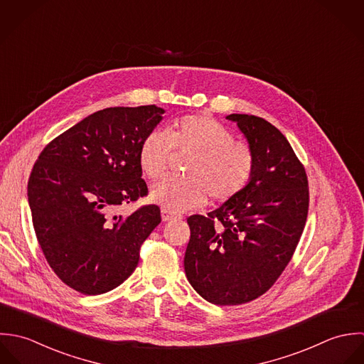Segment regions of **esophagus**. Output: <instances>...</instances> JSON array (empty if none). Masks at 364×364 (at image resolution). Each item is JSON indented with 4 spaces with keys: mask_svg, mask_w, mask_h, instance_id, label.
I'll use <instances>...</instances> for the list:
<instances>
[{
    "mask_svg": "<svg viewBox=\"0 0 364 364\" xmlns=\"http://www.w3.org/2000/svg\"><path fill=\"white\" fill-rule=\"evenodd\" d=\"M180 218V215L174 214L173 211H168L166 208H161V219L166 222V220H171V219Z\"/></svg>",
    "mask_w": 364,
    "mask_h": 364,
    "instance_id": "esophagus-1",
    "label": "esophagus"
}]
</instances>
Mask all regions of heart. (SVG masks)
Segmentation results:
<instances>
[{
  "mask_svg": "<svg viewBox=\"0 0 364 364\" xmlns=\"http://www.w3.org/2000/svg\"><path fill=\"white\" fill-rule=\"evenodd\" d=\"M173 149L190 153L183 177H164L150 190V200L178 213L203 205L207 196L215 203L236 197L250 181L255 154L250 146L235 141L232 132L210 115L176 119L167 132L153 129L139 149V166L146 177H160Z\"/></svg>",
  "mask_w": 364,
  "mask_h": 364,
  "instance_id": "heart-1",
  "label": "heart"
}]
</instances>
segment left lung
<instances>
[{"mask_svg":"<svg viewBox=\"0 0 364 364\" xmlns=\"http://www.w3.org/2000/svg\"><path fill=\"white\" fill-rule=\"evenodd\" d=\"M255 154L249 184L218 210L187 219L186 276L204 299L239 305L269 290L302 235L308 178L286 136L260 117L230 114Z\"/></svg>","mask_w":364,"mask_h":364,"instance_id":"1","label":"left lung"}]
</instances>
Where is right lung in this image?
Segmentation results:
<instances>
[{
    "instance_id": "obj_1",
    "label": "right lung",
    "mask_w": 364,
    "mask_h": 364,
    "mask_svg": "<svg viewBox=\"0 0 364 364\" xmlns=\"http://www.w3.org/2000/svg\"><path fill=\"white\" fill-rule=\"evenodd\" d=\"M163 114L156 105L97 111L48 144L33 164L28 201L35 233L70 289L104 294L136 269L160 208L144 205L128 217L118 210L147 196L139 149Z\"/></svg>"
}]
</instances>
